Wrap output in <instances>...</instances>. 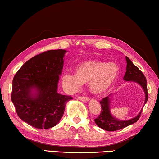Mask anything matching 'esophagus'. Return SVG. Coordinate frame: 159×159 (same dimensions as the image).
<instances>
[{
	"label": "esophagus",
	"mask_w": 159,
	"mask_h": 159,
	"mask_svg": "<svg viewBox=\"0 0 159 159\" xmlns=\"http://www.w3.org/2000/svg\"><path fill=\"white\" fill-rule=\"evenodd\" d=\"M78 98H79V99H80L82 101H89V97H84V96H83V97H82V96H79Z\"/></svg>",
	"instance_id": "esophagus-1"
}]
</instances>
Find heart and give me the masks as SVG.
<instances>
[{"mask_svg":"<svg viewBox=\"0 0 159 159\" xmlns=\"http://www.w3.org/2000/svg\"><path fill=\"white\" fill-rule=\"evenodd\" d=\"M119 75V67L114 62L88 60L78 64L76 74L66 73L62 76V84L70 92L82 87L83 83L89 82L92 92L102 93L107 92L115 84Z\"/></svg>","mask_w":159,"mask_h":159,"instance_id":"obj_1","label":"heart"}]
</instances>
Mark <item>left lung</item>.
Returning <instances> with one entry per match:
<instances>
[{"mask_svg": "<svg viewBox=\"0 0 159 159\" xmlns=\"http://www.w3.org/2000/svg\"><path fill=\"white\" fill-rule=\"evenodd\" d=\"M127 61V67L126 72L123 77L124 80L125 81H132L137 82L143 88L145 93V101L144 104L147 102L148 100V91H147V80L144 75L140 70L138 67L135 66L132 63V62L129 60V58L126 56ZM111 96L109 95L108 97L103 98L102 100L100 101L101 111L100 115L94 120L96 124L97 125L105 129L106 131H116L118 129H123L127 126L130 125L138 120L141 116L142 110L137 115V116L134 118H132L129 120H120L113 118L110 113V106H109V97Z\"/></svg>", "mask_w": 159, "mask_h": 159, "instance_id": "1", "label": "left lung"}]
</instances>
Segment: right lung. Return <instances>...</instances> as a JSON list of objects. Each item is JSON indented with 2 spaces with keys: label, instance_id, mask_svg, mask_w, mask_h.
<instances>
[{
  "label": "right lung",
  "instance_id": "right-lung-1",
  "mask_svg": "<svg viewBox=\"0 0 159 159\" xmlns=\"http://www.w3.org/2000/svg\"><path fill=\"white\" fill-rule=\"evenodd\" d=\"M66 51L49 50L29 60L15 75L11 100L17 116L38 129L56 126L64 113L70 96L57 92ZM37 93H31L33 88Z\"/></svg>",
  "mask_w": 159,
  "mask_h": 159
}]
</instances>
